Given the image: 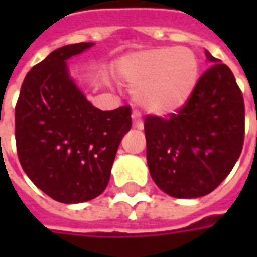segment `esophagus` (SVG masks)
<instances>
[{"mask_svg":"<svg viewBox=\"0 0 257 257\" xmlns=\"http://www.w3.org/2000/svg\"><path fill=\"white\" fill-rule=\"evenodd\" d=\"M132 119H134V128L143 129V119L140 118L139 112L134 111V114H132Z\"/></svg>","mask_w":257,"mask_h":257,"instance_id":"1","label":"esophagus"}]
</instances>
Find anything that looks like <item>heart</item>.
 I'll return each instance as SVG.
<instances>
[{
	"mask_svg": "<svg viewBox=\"0 0 257 257\" xmlns=\"http://www.w3.org/2000/svg\"><path fill=\"white\" fill-rule=\"evenodd\" d=\"M118 73L138 86L135 100L142 108L168 115L182 108L193 95L199 78V59L190 48H154L121 59Z\"/></svg>",
	"mask_w": 257,
	"mask_h": 257,
	"instance_id": "heart-1",
	"label": "heart"
}]
</instances>
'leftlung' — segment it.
<instances>
[{
    "label": "left lung",
    "instance_id": "8db88e82",
    "mask_svg": "<svg viewBox=\"0 0 257 257\" xmlns=\"http://www.w3.org/2000/svg\"><path fill=\"white\" fill-rule=\"evenodd\" d=\"M212 62L187 103L145 119L147 165L160 189L176 198L212 193L231 172L245 136L242 92L226 64Z\"/></svg>",
    "mask_w": 257,
    "mask_h": 257
}]
</instances>
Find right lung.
Returning a JSON list of instances; mask_svg holds the SVG:
<instances>
[{"label": "right lung", "instance_id": "obj_1", "mask_svg": "<svg viewBox=\"0 0 257 257\" xmlns=\"http://www.w3.org/2000/svg\"><path fill=\"white\" fill-rule=\"evenodd\" d=\"M93 42L58 48L27 73L15 107L20 165L37 187L64 204L100 195L119 142L132 126L131 107L101 111L68 77L66 60Z\"/></svg>", "mask_w": 257, "mask_h": 257}]
</instances>
